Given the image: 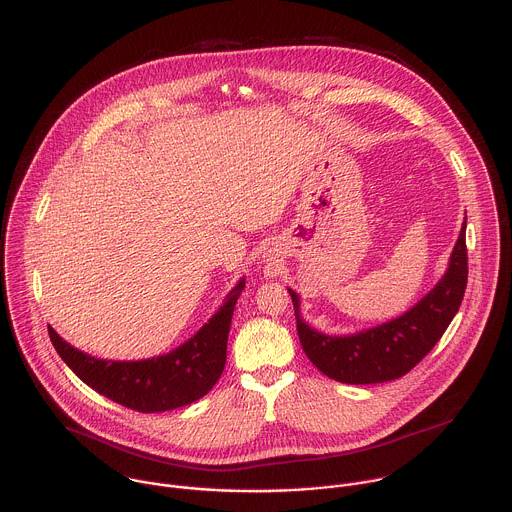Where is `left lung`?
Returning <instances> with one entry per match:
<instances>
[{
	"label": "left lung",
	"mask_w": 512,
	"mask_h": 512,
	"mask_svg": "<svg viewBox=\"0 0 512 512\" xmlns=\"http://www.w3.org/2000/svg\"><path fill=\"white\" fill-rule=\"evenodd\" d=\"M465 288L467 244L463 222L445 276L422 301L394 321L351 337L321 335L299 319V297L292 290L290 295L299 343L307 359L337 382L376 384L404 376L436 347L461 305Z\"/></svg>",
	"instance_id": "obj_1"
}]
</instances>
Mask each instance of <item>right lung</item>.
Wrapping results in <instances>:
<instances>
[{"label": "right lung", "instance_id": "right-lung-1", "mask_svg": "<svg viewBox=\"0 0 512 512\" xmlns=\"http://www.w3.org/2000/svg\"><path fill=\"white\" fill-rule=\"evenodd\" d=\"M242 290L244 280L226 295L219 313L195 337L157 359L100 361L76 351L53 327H49V337L59 357L98 394L142 414L175 410L203 398L217 384L226 363L232 311Z\"/></svg>", "mask_w": 512, "mask_h": 512}]
</instances>
